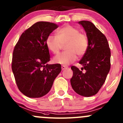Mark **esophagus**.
<instances>
[{"mask_svg": "<svg viewBox=\"0 0 123 123\" xmlns=\"http://www.w3.org/2000/svg\"><path fill=\"white\" fill-rule=\"evenodd\" d=\"M68 67H66V66L65 65H62L61 66V68H62V70H65V69H67Z\"/></svg>", "mask_w": 123, "mask_h": 123, "instance_id": "34e87169", "label": "esophagus"}]
</instances>
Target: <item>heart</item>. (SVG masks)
I'll return each mask as SVG.
<instances>
[{
  "label": "heart",
  "mask_w": 123,
  "mask_h": 123,
  "mask_svg": "<svg viewBox=\"0 0 123 123\" xmlns=\"http://www.w3.org/2000/svg\"><path fill=\"white\" fill-rule=\"evenodd\" d=\"M67 51L55 56L53 59L55 64L68 65L75 61L77 54L82 56L85 53L88 47V40L79 30L70 25H66L58 30L56 36L49 35L47 38L46 45L49 51L56 54L63 45Z\"/></svg>",
  "instance_id": "b5f03b06"
}]
</instances>
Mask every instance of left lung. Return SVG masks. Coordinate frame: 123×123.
Instances as JSON below:
<instances>
[{"instance_id":"1","label":"left lung","mask_w":123,"mask_h":123,"mask_svg":"<svg viewBox=\"0 0 123 123\" xmlns=\"http://www.w3.org/2000/svg\"><path fill=\"white\" fill-rule=\"evenodd\" d=\"M86 33L88 47L79 64L81 70L72 66L71 84L79 95L90 97L99 92L106 80L110 69L111 52L106 37L92 22L80 21ZM85 71L83 72V70Z\"/></svg>"}]
</instances>
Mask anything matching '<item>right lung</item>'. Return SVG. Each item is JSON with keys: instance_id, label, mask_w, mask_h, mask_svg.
<instances>
[{"instance_id": "1", "label": "right lung", "mask_w": 123, "mask_h": 123, "mask_svg": "<svg viewBox=\"0 0 123 123\" xmlns=\"http://www.w3.org/2000/svg\"><path fill=\"white\" fill-rule=\"evenodd\" d=\"M56 28L52 23H36L23 33L14 47L12 71L18 89L29 98L48 93L61 71L60 64H47L50 56L47 38Z\"/></svg>"}]
</instances>
